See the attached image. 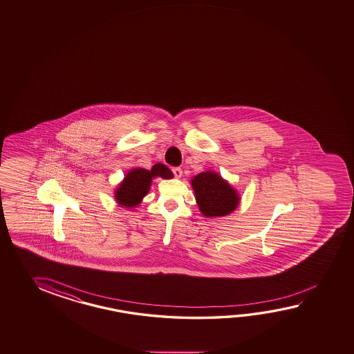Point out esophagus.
I'll return each mask as SVG.
<instances>
[{
	"instance_id": "1",
	"label": "esophagus",
	"mask_w": 354,
	"mask_h": 354,
	"mask_svg": "<svg viewBox=\"0 0 354 354\" xmlns=\"http://www.w3.org/2000/svg\"><path fill=\"white\" fill-rule=\"evenodd\" d=\"M172 172H174V177H176V178H180V177H182V169L178 168V167L174 168V169H172Z\"/></svg>"
}]
</instances>
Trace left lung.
Listing matches in <instances>:
<instances>
[{"label": "left lung", "instance_id": "8db88e82", "mask_svg": "<svg viewBox=\"0 0 354 354\" xmlns=\"http://www.w3.org/2000/svg\"><path fill=\"white\" fill-rule=\"evenodd\" d=\"M194 197L201 214L206 217H223L235 211L240 194L229 182L214 171H206L191 180Z\"/></svg>", "mask_w": 354, "mask_h": 354}]
</instances>
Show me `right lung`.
<instances>
[{
  "instance_id": "right-lung-1",
  "label": "right lung",
  "mask_w": 354,
  "mask_h": 354,
  "mask_svg": "<svg viewBox=\"0 0 354 354\" xmlns=\"http://www.w3.org/2000/svg\"><path fill=\"white\" fill-rule=\"evenodd\" d=\"M162 177L163 180H169L174 174L168 167L157 163L152 169L145 168H133L125 174L124 180L118 185L114 191V198L120 207H137L142 200L146 197L151 189L153 178Z\"/></svg>"
}]
</instances>
